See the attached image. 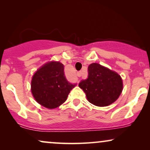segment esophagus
<instances>
[{
	"label": "esophagus",
	"instance_id": "34e87169",
	"mask_svg": "<svg viewBox=\"0 0 150 150\" xmlns=\"http://www.w3.org/2000/svg\"><path fill=\"white\" fill-rule=\"evenodd\" d=\"M76 74H77V76L78 77H81V76H82V71H78Z\"/></svg>",
	"mask_w": 150,
	"mask_h": 150
}]
</instances>
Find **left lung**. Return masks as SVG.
I'll use <instances>...</instances> for the list:
<instances>
[{"label": "left lung", "instance_id": "obj_1", "mask_svg": "<svg viewBox=\"0 0 150 150\" xmlns=\"http://www.w3.org/2000/svg\"><path fill=\"white\" fill-rule=\"evenodd\" d=\"M79 86L88 101L98 106L113 103L123 89L122 78L117 73L96 63L89 65L87 79L82 80Z\"/></svg>", "mask_w": 150, "mask_h": 150}]
</instances>
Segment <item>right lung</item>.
<instances>
[{"instance_id": "1", "label": "right lung", "mask_w": 150, "mask_h": 150, "mask_svg": "<svg viewBox=\"0 0 150 150\" xmlns=\"http://www.w3.org/2000/svg\"><path fill=\"white\" fill-rule=\"evenodd\" d=\"M76 84L67 81L64 65L52 61L40 67L32 78L31 91L39 104L48 108H55L67 100Z\"/></svg>"}]
</instances>
